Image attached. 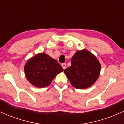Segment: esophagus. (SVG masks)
Here are the masks:
<instances>
[{"label": "esophagus", "instance_id": "obj_1", "mask_svg": "<svg viewBox=\"0 0 124 124\" xmlns=\"http://www.w3.org/2000/svg\"><path fill=\"white\" fill-rule=\"evenodd\" d=\"M62 68H63V69H65L66 68V64L65 63H62Z\"/></svg>", "mask_w": 124, "mask_h": 124}]
</instances>
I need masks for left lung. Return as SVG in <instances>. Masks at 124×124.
<instances>
[{"label": "left lung", "mask_w": 124, "mask_h": 124, "mask_svg": "<svg viewBox=\"0 0 124 124\" xmlns=\"http://www.w3.org/2000/svg\"><path fill=\"white\" fill-rule=\"evenodd\" d=\"M101 64L94 54L86 49L78 51L71 59V66L64 73L71 85L79 89L89 88L96 82Z\"/></svg>", "instance_id": "obj_1"}]
</instances>
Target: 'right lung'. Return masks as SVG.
Returning <instances> with one entry per match:
<instances>
[{
	"label": "right lung",
	"instance_id": "add662e5",
	"mask_svg": "<svg viewBox=\"0 0 124 124\" xmlns=\"http://www.w3.org/2000/svg\"><path fill=\"white\" fill-rule=\"evenodd\" d=\"M26 79L38 88L49 86L63 69L57 62L44 52L38 53L27 61L24 68Z\"/></svg>",
	"mask_w": 124,
	"mask_h": 124
}]
</instances>
